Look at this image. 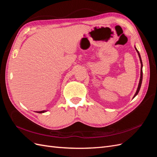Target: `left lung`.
I'll return each instance as SVG.
<instances>
[{"label": "left lung", "mask_w": 157, "mask_h": 157, "mask_svg": "<svg viewBox=\"0 0 157 157\" xmlns=\"http://www.w3.org/2000/svg\"><path fill=\"white\" fill-rule=\"evenodd\" d=\"M135 49L137 51V54H138V56H139V58H140V62H141V75H140V82H139V84H138V87H137V91L135 94V95L134 96V97H133V98H134L137 94H138L140 90V88H141V82H142V78H143V71H142V67H143V64H142V61H141V56H140V54L139 53L138 50H137V48L135 47Z\"/></svg>", "instance_id": "left-lung-1"}]
</instances>
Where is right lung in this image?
<instances>
[{
    "instance_id": "right-lung-1",
    "label": "right lung",
    "mask_w": 157,
    "mask_h": 157,
    "mask_svg": "<svg viewBox=\"0 0 157 157\" xmlns=\"http://www.w3.org/2000/svg\"><path fill=\"white\" fill-rule=\"evenodd\" d=\"M46 112V111H36V113H43Z\"/></svg>"
}]
</instances>
